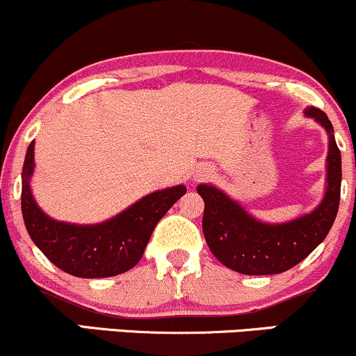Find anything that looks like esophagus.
I'll return each mask as SVG.
<instances>
[{"instance_id":"1","label":"esophagus","mask_w":356,"mask_h":356,"mask_svg":"<svg viewBox=\"0 0 356 356\" xmlns=\"http://www.w3.org/2000/svg\"><path fill=\"white\" fill-rule=\"evenodd\" d=\"M200 177H202V175H200Z\"/></svg>"}]
</instances>
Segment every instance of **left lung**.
<instances>
[{"label": "left lung", "mask_w": 356, "mask_h": 356, "mask_svg": "<svg viewBox=\"0 0 356 356\" xmlns=\"http://www.w3.org/2000/svg\"><path fill=\"white\" fill-rule=\"evenodd\" d=\"M330 136L326 158V193L311 213L284 223L255 220L242 205L211 185H198L205 202L202 229L211 254L232 270L247 275L281 274L313 252L325 241L338 213L341 190V154L334 141L328 115L316 107H307Z\"/></svg>", "instance_id": "left-lung-1"}]
</instances>
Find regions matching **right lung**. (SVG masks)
Segmentation results:
<instances>
[{"label": "right lung", "instance_id": "add662e5", "mask_svg": "<svg viewBox=\"0 0 356 356\" xmlns=\"http://www.w3.org/2000/svg\"><path fill=\"white\" fill-rule=\"evenodd\" d=\"M35 143L28 146L22 171V213L35 245L51 264L75 277H111L141 261L156 223L186 188L183 185L146 195L111 220L95 225L57 222L43 213L30 190Z\"/></svg>", "mask_w": 356, "mask_h": 356}]
</instances>
